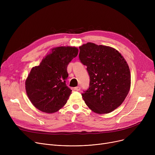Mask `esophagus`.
<instances>
[{
	"instance_id": "34e87169",
	"label": "esophagus",
	"mask_w": 155,
	"mask_h": 155,
	"mask_svg": "<svg viewBox=\"0 0 155 155\" xmlns=\"http://www.w3.org/2000/svg\"><path fill=\"white\" fill-rule=\"evenodd\" d=\"M80 87H75L74 88H73V90L74 91H80Z\"/></svg>"
}]
</instances>
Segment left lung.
Segmentation results:
<instances>
[{"label": "left lung", "mask_w": 155, "mask_h": 155, "mask_svg": "<svg viewBox=\"0 0 155 155\" xmlns=\"http://www.w3.org/2000/svg\"><path fill=\"white\" fill-rule=\"evenodd\" d=\"M79 58L90 76V86L82 94L93 112L103 114L122 104L131 87V73L124 57L115 48L87 43L79 47Z\"/></svg>", "instance_id": "1"}]
</instances>
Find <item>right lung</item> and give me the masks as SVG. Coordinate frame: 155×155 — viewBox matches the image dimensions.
I'll return each instance as SVG.
<instances>
[{"mask_svg":"<svg viewBox=\"0 0 155 155\" xmlns=\"http://www.w3.org/2000/svg\"><path fill=\"white\" fill-rule=\"evenodd\" d=\"M78 53L75 46L56 47L39 65L32 68L25 87L29 99L36 109L52 114L66 104L71 94L65 82L68 76L67 66Z\"/></svg>","mask_w":155,"mask_h":155,"instance_id":"obj_1","label":"right lung"}]
</instances>
